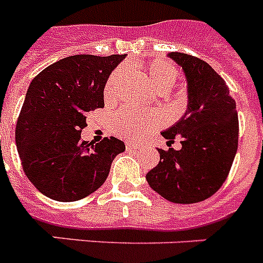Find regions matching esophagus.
Masks as SVG:
<instances>
[{"label": "esophagus", "instance_id": "1", "mask_svg": "<svg viewBox=\"0 0 263 263\" xmlns=\"http://www.w3.org/2000/svg\"><path fill=\"white\" fill-rule=\"evenodd\" d=\"M139 144H135V143H127V146H125V148H127V151H132V150H138L139 148Z\"/></svg>", "mask_w": 263, "mask_h": 263}]
</instances>
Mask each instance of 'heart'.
<instances>
[{"label": "heart", "mask_w": 263, "mask_h": 263, "mask_svg": "<svg viewBox=\"0 0 263 263\" xmlns=\"http://www.w3.org/2000/svg\"><path fill=\"white\" fill-rule=\"evenodd\" d=\"M123 77H124V71L120 69L110 74L105 83V87H104V96L106 100L115 97L117 86L123 80ZM146 77L154 90L161 95H165L174 86L178 72H177L176 67L170 65L168 62L153 61L147 65ZM159 120H161V117L157 113L139 115L135 112H129V110H123L115 117L112 127L117 135L134 138V136H138L144 128L158 124Z\"/></svg>", "instance_id": "1"}]
</instances>
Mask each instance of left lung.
<instances>
[{
    "label": "left lung",
    "instance_id": "left-lung-1",
    "mask_svg": "<svg viewBox=\"0 0 263 263\" xmlns=\"http://www.w3.org/2000/svg\"><path fill=\"white\" fill-rule=\"evenodd\" d=\"M168 57L186 77L187 109L162 135L168 143L178 138L182 147L159 148L161 161L146 180L168 201L193 204L211 197L227 180L238 150V112L226 81L206 62L182 52Z\"/></svg>",
    "mask_w": 263,
    "mask_h": 263
}]
</instances>
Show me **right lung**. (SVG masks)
I'll return each mask as SVG.
<instances>
[{
  "label": "right lung",
  "mask_w": 263,
  "mask_h": 263,
  "mask_svg": "<svg viewBox=\"0 0 263 263\" xmlns=\"http://www.w3.org/2000/svg\"><path fill=\"white\" fill-rule=\"evenodd\" d=\"M125 55H72L32 80L17 119L16 146L25 176L47 197L70 202L91 194L125 144L81 140L86 115L104 108V87Z\"/></svg>",
  "instance_id": "add662e5"
}]
</instances>
